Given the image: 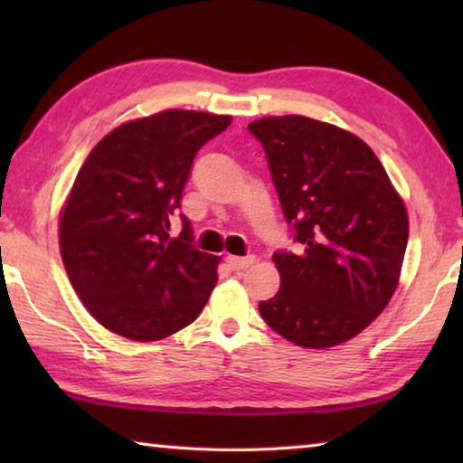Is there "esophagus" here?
<instances>
[{
	"label": "esophagus",
	"instance_id": "34e87169",
	"mask_svg": "<svg viewBox=\"0 0 463 463\" xmlns=\"http://www.w3.org/2000/svg\"><path fill=\"white\" fill-rule=\"evenodd\" d=\"M255 261V257L253 255H247V257H237V255H229L226 257V263L231 265V268L234 269V271H241V269H247L250 263Z\"/></svg>",
	"mask_w": 463,
	"mask_h": 463
}]
</instances>
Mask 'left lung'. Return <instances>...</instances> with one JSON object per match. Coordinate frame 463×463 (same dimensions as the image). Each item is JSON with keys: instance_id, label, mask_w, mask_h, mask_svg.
Here are the masks:
<instances>
[{"instance_id": "left-lung-1", "label": "left lung", "mask_w": 463, "mask_h": 463, "mask_svg": "<svg viewBox=\"0 0 463 463\" xmlns=\"http://www.w3.org/2000/svg\"><path fill=\"white\" fill-rule=\"evenodd\" d=\"M302 253H273L279 292L260 302L273 331L326 349L362 333L398 286L409 216L362 138L307 116L249 124Z\"/></svg>"}]
</instances>
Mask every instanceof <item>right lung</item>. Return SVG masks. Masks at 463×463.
Here are the masks:
<instances>
[{
	"mask_svg": "<svg viewBox=\"0 0 463 463\" xmlns=\"http://www.w3.org/2000/svg\"><path fill=\"white\" fill-rule=\"evenodd\" d=\"M231 116L165 109L122 124L93 146L59 224L61 257L91 317L132 341H156L194 323L216 286L218 257L171 218L200 148Z\"/></svg>",
	"mask_w": 463,
	"mask_h": 463,
	"instance_id": "1",
	"label": "right lung"
}]
</instances>
